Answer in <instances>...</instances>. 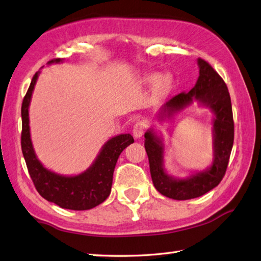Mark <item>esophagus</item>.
Segmentation results:
<instances>
[{
  "label": "esophagus",
  "instance_id": "34e87169",
  "mask_svg": "<svg viewBox=\"0 0 261 261\" xmlns=\"http://www.w3.org/2000/svg\"><path fill=\"white\" fill-rule=\"evenodd\" d=\"M144 130H145L144 121H137L134 125V127H133V136H134L135 139H141L144 134Z\"/></svg>",
  "mask_w": 261,
  "mask_h": 261
}]
</instances>
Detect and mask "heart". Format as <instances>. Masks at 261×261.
Listing matches in <instances>:
<instances>
[{
	"label": "heart",
	"instance_id": "obj_1",
	"mask_svg": "<svg viewBox=\"0 0 261 261\" xmlns=\"http://www.w3.org/2000/svg\"><path fill=\"white\" fill-rule=\"evenodd\" d=\"M156 82H158V75H154V73L153 75H147L144 77V84L146 85H153ZM168 85H169V77L161 76L158 82V87L160 90H162V88H166Z\"/></svg>",
	"mask_w": 261,
	"mask_h": 261
}]
</instances>
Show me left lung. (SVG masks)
I'll return each mask as SVG.
<instances>
[{
  "mask_svg": "<svg viewBox=\"0 0 261 261\" xmlns=\"http://www.w3.org/2000/svg\"><path fill=\"white\" fill-rule=\"evenodd\" d=\"M198 66L199 78L194 87L189 93H179L166 101L160 108L158 118L160 120L171 119L176 114L193 105V102L209 108L214 114L213 164L204 170L194 171L185 178L168 175L164 166V140L154 128L147 129L144 134V146L154 188L162 195L174 200L198 198L216 188L227 169L234 142V121L228 88L207 61L198 59Z\"/></svg>",
  "mask_w": 261,
  "mask_h": 261,
  "instance_id": "8db88e82",
  "label": "left lung"
}]
</instances>
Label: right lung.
<instances>
[{"mask_svg": "<svg viewBox=\"0 0 261 261\" xmlns=\"http://www.w3.org/2000/svg\"><path fill=\"white\" fill-rule=\"evenodd\" d=\"M62 62L53 59L48 65ZM39 71L34 75L21 106V150L27 168L37 192L44 199L59 207L70 210H88L102 203L109 196L117 160L124 149L134 143L130 134H120L108 140L100 153L83 173L65 176L45 168L34 150L29 128V105Z\"/></svg>", "mask_w": 261, "mask_h": 261, "instance_id": "right-lung-1", "label": "right lung"}]
</instances>
